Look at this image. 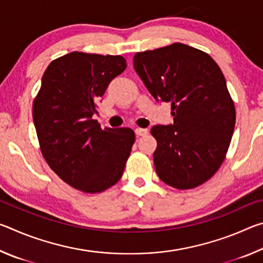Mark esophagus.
Listing matches in <instances>:
<instances>
[{
	"mask_svg": "<svg viewBox=\"0 0 263 263\" xmlns=\"http://www.w3.org/2000/svg\"><path fill=\"white\" fill-rule=\"evenodd\" d=\"M136 135L139 137H144L146 135H148V130L147 128H136Z\"/></svg>",
	"mask_w": 263,
	"mask_h": 263,
	"instance_id": "1",
	"label": "esophagus"
}]
</instances>
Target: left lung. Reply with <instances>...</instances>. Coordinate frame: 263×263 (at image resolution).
<instances>
[{
	"label": "left lung",
	"instance_id": "8db88e82",
	"mask_svg": "<svg viewBox=\"0 0 263 263\" xmlns=\"http://www.w3.org/2000/svg\"><path fill=\"white\" fill-rule=\"evenodd\" d=\"M133 66L154 99L172 104L174 123L151 130L160 180L181 190L203 184L224 161L235 125L234 102L219 66L181 43L138 52Z\"/></svg>",
	"mask_w": 263,
	"mask_h": 263
}]
</instances>
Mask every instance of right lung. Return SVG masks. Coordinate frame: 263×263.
<instances>
[{"instance_id":"add662e5","label":"right lung","mask_w":263,"mask_h":263,"mask_svg":"<svg viewBox=\"0 0 263 263\" xmlns=\"http://www.w3.org/2000/svg\"><path fill=\"white\" fill-rule=\"evenodd\" d=\"M126 68L122 55L72 52L53 60L32 105L39 147L50 168L83 193L117 183L135 144L132 128H102L92 115L109 83Z\"/></svg>"}]
</instances>
